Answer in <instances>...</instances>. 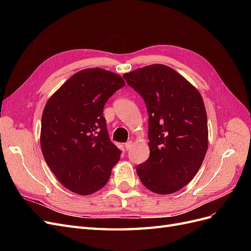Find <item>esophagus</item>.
I'll return each mask as SVG.
<instances>
[{
    "label": "esophagus",
    "mask_w": 251,
    "mask_h": 251,
    "mask_svg": "<svg viewBox=\"0 0 251 251\" xmlns=\"http://www.w3.org/2000/svg\"><path fill=\"white\" fill-rule=\"evenodd\" d=\"M132 147H133V142L132 141H127L126 143H125V148L126 150H130Z\"/></svg>",
    "instance_id": "1"
}]
</instances>
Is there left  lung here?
Returning <instances> with one entry per match:
<instances>
[{
  "instance_id": "left-lung-1",
  "label": "left lung",
  "mask_w": 251,
  "mask_h": 251,
  "mask_svg": "<svg viewBox=\"0 0 251 251\" xmlns=\"http://www.w3.org/2000/svg\"><path fill=\"white\" fill-rule=\"evenodd\" d=\"M146 101L150 157L137 165L151 192L179 191L198 173L208 148L207 115L200 92L171 67L154 64L124 74Z\"/></svg>"
}]
</instances>
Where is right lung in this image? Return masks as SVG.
Segmentation results:
<instances>
[{"mask_svg":"<svg viewBox=\"0 0 251 251\" xmlns=\"http://www.w3.org/2000/svg\"><path fill=\"white\" fill-rule=\"evenodd\" d=\"M126 85L100 68L73 74L47 101L42 116L41 149L57 180L77 195L102 188L121 151L108 134L104 103Z\"/></svg>","mask_w":251,"mask_h":251,"instance_id":"add662e5","label":"right lung"}]
</instances>
